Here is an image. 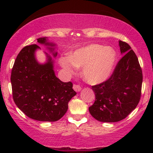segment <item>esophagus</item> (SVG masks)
I'll list each match as a JSON object with an SVG mask.
<instances>
[{
	"instance_id": "1",
	"label": "esophagus",
	"mask_w": 153,
	"mask_h": 153,
	"mask_svg": "<svg viewBox=\"0 0 153 153\" xmlns=\"http://www.w3.org/2000/svg\"><path fill=\"white\" fill-rule=\"evenodd\" d=\"M73 89H74L76 92H80L81 91V87L79 85L74 84L73 85Z\"/></svg>"
}]
</instances>
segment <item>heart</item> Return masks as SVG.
<instances>
[{
  "label": "heart",
  "instance_id": "b5f03b06",
  "mask_svg": "<svg viewBox=\"0 0 153 153\" xmlns=\"http://www.w3.org/2000/svg\"><path fill=\"white\" fill-rule=\"evenodd\" d=\"M116 53L111 47L91 45L79 49L59 60L60 65L68 74H73L76 68H82L83 79L91 84H99L107 80L114 71Z\"/></svg>",
  "mask_w": 153,
  "mask_h": 153
}]
</instances>
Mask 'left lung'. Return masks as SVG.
Returning <instances> with one entry per match:
<instances>
[{
  "label": "left lung",
  "mask_w": 153,
  "mask_h": 153,
  "mask_svg": "<svg viewBox=\"0 0 153 153\" xmlns=\"http://www.w3.org/2000/svg\"><path fill=\"white\" fill-rule=\"evenodd\" d=\"M123 56L107 81L93 85L95 101L89 112L96 120L116 123L126 118L139 104L143 75L137 56L128 44L119 41Z\"/></svg>",
  "instance_id": "obj_1"
}]
</instances>
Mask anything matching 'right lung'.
Instances as JSON below:
<instances>
[{
    "mask_svg": "<svg viewBox=\"0 0 153 153\" xmlns=\"http://www.w3.org/2000/svg\"><path fill=\"white\" fill-rule=\"evenodd\" d=\"M54 58L56 45L47 37L37 39ZM40 49L37 45L26 46L16 57L11 73L13 100L16 105L33 120L55 122L65 114L68 102L76 95L72 83L62 82L54 72V60L46 53L44 63L37 61L35 52Z\"/></svg>",
    "mask_w": 153,
    "mask_h": 153,
    "instance_id": "1",
    "label": "right lung"
}]
</instances>
